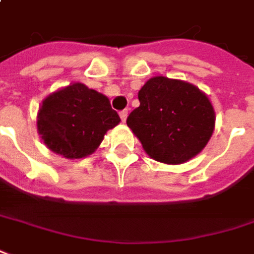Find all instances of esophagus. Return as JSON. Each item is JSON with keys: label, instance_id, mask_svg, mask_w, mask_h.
<instances>
[{"label": "esophagus", "instance_id": "34e87169", "mask_svg": "<svg viewBox=\"0 0 254 254\" xmlns=\"http://www.w3.org/2000/svg\"><path fill=\"white\" fill-rule=\"evenodd\" d=\"M127 116H128V110H122V112H120V119H122V122H123V123H126Z\"/></svg>", "mask_w": 254, "mask_h": 254}]
</instances>
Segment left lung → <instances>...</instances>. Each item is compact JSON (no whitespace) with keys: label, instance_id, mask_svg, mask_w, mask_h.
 <instances>
[{"label":"left lung","instance_id":"obj_1","mask_svg":"<svg viewBox=\"0 0 254 254\" xmlns=\"http://www.w3.org/2000/svg\"><path fill=\"white\" fill-rule=\"evenodd\" d=\"M127 126L152 159L180 165L201 152L215 128V110L193 83L154 76L138 92Z\"/></svg>","mask_w":254,"mask_h":254}]
</instances>
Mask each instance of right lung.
<instances>
[{
	"label": "right lung",
	"instance_id": "obj_1",
	"mask_svg": "<svg viewBox=\"0 0 254 254\" xmlns=\"http://www.w3.org/2000/svg\"><path fill=\"white\" fill-rule=\"evenodd\" d=\"M119 123L107 96L81 82L46 96L37 112V132L44 145L67 159L93 154L105 134Z\"/></svg>",
	"mask_w": 254,
	"mask_h": 254
}]
</instances>
